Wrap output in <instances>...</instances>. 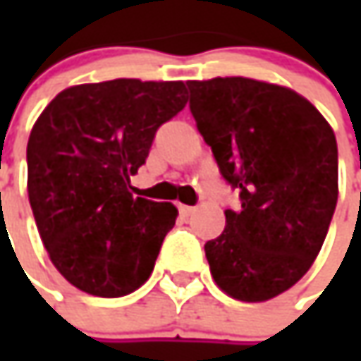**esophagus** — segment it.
I'll return each mask as SVG.
<instances>
[{
	"label": "esophagus",
	"instance_id": "esophagus-1",
	"mask_svg": "<svg viewBox=\"0 0 361 361\" xmlns=\"http://www.w3.org/2000/svg\"><path fill=\"white\" fill-rule=\"evenodd\" d=\"M178 211H180V215L183 216H190L195 213V207H188V204H180L178 207Z\"/></svg>",
	"mask_w": 361,
	"mask_h": 361
}]
</instances>
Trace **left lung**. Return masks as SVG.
<instances>
[{"label":"left lung","instance_id":"obj_1","mask_svg":"<svg viewBox=\"0 0 361 361\" xmlns=\"http://www.w3.org/2000/svg\"><path fill=\"white\" fill-rule=\"evenodd\" d=\"M190 112L241 209L204 245L215 283L233 299L277 298L310 271L338 202V142L295 90L253 78L188 80Z\"/></svg>","mask_w":361,"mask_h":361}]
</instances>
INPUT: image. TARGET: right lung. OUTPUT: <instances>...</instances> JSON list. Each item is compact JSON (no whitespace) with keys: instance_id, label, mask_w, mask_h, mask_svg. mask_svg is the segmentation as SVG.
I'll return each instance as SVG.
<instances>
[{"instance_id":"1","label":"right lung","mask_w":361,"mask_h":361,"mask_svg":"<svg viewBox=\"0 0 361 361\" xmlns=\"http://www.w3.org/2000/svg\"><path fill=\"white\" fill-rule=\"evenodd\" d=\"M185 82L118 78L62 90L27 140V197L54 267L96 298L136 291L174 227L173 202L130 192L160 124L187 104Z\"/></svg>"}]
</instances>
